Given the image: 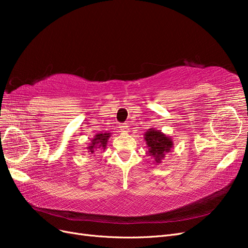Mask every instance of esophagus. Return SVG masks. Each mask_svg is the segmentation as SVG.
<instances>
[{
  "label": "esophagus",
  "mask_w": 248,
  "mask_h": 248,
  "mask_svg": "<svg viewBox=\"0 0 248 248\" xmlns=\"http://www.w3.org/2000/svg\"><path fill=\"white\" fill-rule=\"evenodd\" d=\"M119 127L121 132H128V126H127V124H120Z\"/></svg>",
  "instance_id": "34e87169"
}]
</instances>
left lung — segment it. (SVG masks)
Returning <instances> with one entry per match:
<instances>
[{
	"instance_id": "left-lung-1",
	"label": "left lung",
	"mask_w": 248,
	"mask_h": 248,
	"mask_svg": "<svg viewBox=\"0 0 248 248\" xmlns=\"http://www.w3.org/2000/svg\"><path fill=\"white\" fill-rule=\"evenodd\" d=\"M145 140L149 147L150 155L154 157L157 163L160 162L164 157V154L170 152L172 147L170 138L161 133L159 130H155L153 128L149 129V131L145 133Z\"/></svg>"
}]
</instances>
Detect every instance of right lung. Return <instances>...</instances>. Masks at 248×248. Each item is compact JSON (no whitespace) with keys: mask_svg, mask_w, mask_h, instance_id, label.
<instances>
[{"mask_svg":"<svg viewBox=\"0 0 248 248\" xmlns=\"http://www.w3.org/2000/svg\"><path fill=\"white\" fill-rule=\"evenodd\" d=\"M109 138V133H99L96 134L95 139L92 140V144L91 146H89V152L94 153L96 151V149H106L108 139Z\"/></svg>","mask_w":248,"mask_h":248,"instance_id":"1","label":"right lung"}]
</instances>
